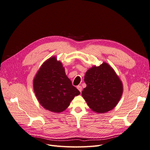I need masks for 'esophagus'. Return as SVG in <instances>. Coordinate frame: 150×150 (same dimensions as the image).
<instances>
[{"mask_svg":"<svg viewBox=\"0 0 150 150\" xmlns=\"http://www.w3.org/2000/svg\"><path fill=\"white\" fill-rule=\"evenodd\" d=\"M76 88L78 89V91H79L80 92H81V91H82V87L81 86H78L77 87H76Z\"/></svg>","mask_w":150,"mask_h":150,"instance_id":"obj_1","label":"esophagus"}]
</instances>
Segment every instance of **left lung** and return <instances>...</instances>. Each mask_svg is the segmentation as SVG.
I'll use <instances>...</instances> for the list:
<instances>
[{
  "instance_id": "8db88e82",
  "label": "left lung",
  "mask_w": 150,
  "mask_h": 150,
  "mask_svg": "<svg viewBox=\"0 0 150 150\" xmlns=\"http://www.w3.org/2000/svg\"><path fill=\"white\" fill-rule=\"evenodd\" d=\"M86 87L82 96L92 111L103 114L113 109L123 94V83L113 68L103 62L93 66L84 75Z\"/></svg>"
}]
</instances>
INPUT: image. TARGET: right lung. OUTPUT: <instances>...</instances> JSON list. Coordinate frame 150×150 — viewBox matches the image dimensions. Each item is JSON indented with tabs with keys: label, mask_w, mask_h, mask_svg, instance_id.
Returning a JSON list of instances; mask_svg holds the SVG:
<instances>
[{
	"label": "right lung",
	"mask_w": 150,
	"mask_h": 150,
	"mask_svg": "<svg viewBox=\"0 0 150 150\" xmlns=\"http://www.w3.org/2000/svg\"><path fill=\"white\" fill-rule=\"evenodd\" d=\"M33 89L41 105L53 112H62L80 92L72 85L62 62L55 57L46 60L33 79Z\"/></svg>",
	"instance_id": "obj_1"
}]
</instances>
